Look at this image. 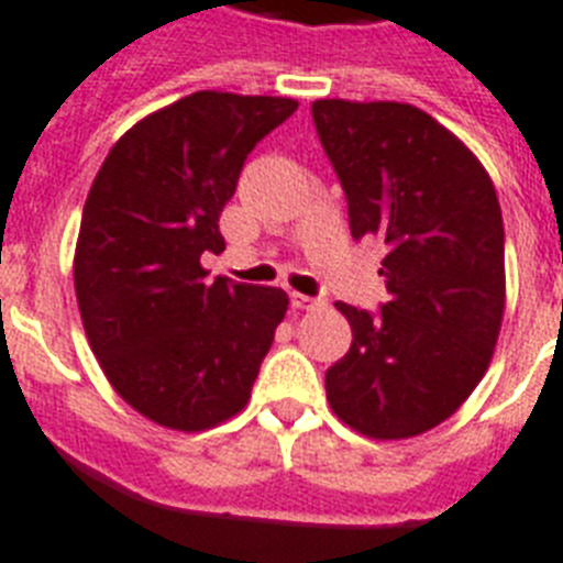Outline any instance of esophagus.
<instances>
[{"label":"esophagus","instance_id":"esophagus-1","mask_svg":"<svg viewBox=\"0 0 563 563\" xmlns=\"http://www.w3.org/2000/svg\"><path fill=\"white\" fill-rule=\"evenodd\" d=\"M289 300H291V309H303V312H312V309H321L323 306L321 297L300 295V291H291Z\"/></svg>","mask_w":563,"mask_h":563}]
</instances>
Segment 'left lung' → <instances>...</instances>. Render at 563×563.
I'll return each mask as SVG.
<instances>
[{
    "label": "left lung",
    "mask_w": 563,
    "mask_h": 563,
    "mask_svg": "<svg viewBox=\"0 0 563 563\" xmlns=\"http://www.w3.org/2000/svg\"><path fill=\"white\" fill-rule=\"evenodd\" d=\"M314 130L350 205L353 240L385 242L387 300L335 303L350 353L327 369L329 408L369 440L431 431L472 396L506 306L504 217L477 155L396 100H314Z\"/></svg>",
    "instance_id": "8db88e82"
}]
</instances>
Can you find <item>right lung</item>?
I'll return each instance as SVG.
<instances>
[{"label":"right lung","instance_id":"1","mask_svg":"<svg viewBox=\"0 0 563 563\" xmlns=\"http://www.w3.org/2000/svg\"><path fill=\"white\" fill-rule=\"evenodd\" d=\"M297 109L291 98L194 91L141 118L91 181L75 249L86 338L130 408L205 431L251 399L289 295L208 280L225 251L219 213L249 153Z\"/></svg>","mask_w":563,"mask_h":563}]
</instances>
